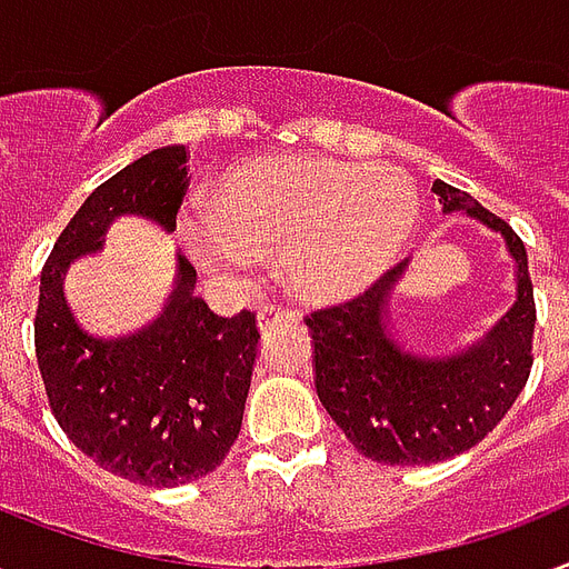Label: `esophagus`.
Instances as JSON below:
<instances>
[{
  "label": "esophagus",
  "mask_w": 569,
  "mask_h": 569,
  "mask_svg": "<svg viewBox=\"0 0 569 569\" xmlns=\"http://www.w3.org/2000/svg\"><path fill=\"white\" fill-rule=\"evenodd\" d=\"M299 315L297 311H288V308H261V315H258V326H261V332L272 329V326H281V323H297Z\"/></svg>",
  "instance_id": "34e87169"
}]
</instances>
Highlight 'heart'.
Segmentation results:
<instances>
[{
	"instance_id": "obj_1",
	"label": "heart",
	"mask_w": 569,
	"mask_h": 569,
	"mask_svg": "<svg viewBox=\"0 0 569 569\" xmlns=\"http://www.w3.org/2000/svg\"><path fill=\"white\" fill-rule=\"evenodd\" d=\"M207 213H180L174 237L198 270L240 279L279 252L290 290L308 302H347L407 252L421 196L398 166L335 157H272L231 166L204 196Z\"/></svg>"
}]
</instances>
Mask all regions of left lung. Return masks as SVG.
<instances>
[{
	"label": "left lung",
	"instance_id": "8db88e82",
	"mask_svg": "<svg viewBox=\"0 0 569 569\" xmlns=\"http://www.w3.org/2000/svg\"><path fill=\"white\" fill-rule=\"evenodd\" d=\"M442 213H466L505 237L517 263V302L481 341L430 353L407 341L391 293L409 258L362 297L306 317L315 338L317 398L353 448L377 463L427 466L469 451L508 416L531 373L535 290L526 246L469 192L436 180Z\"/></svg>",
	"mask_w": 569,
	"mask_h": 569
}]
</instances>
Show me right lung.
<instances>
[{
  "label": "right lung",
  "mask_w": 569,
  "mask_h": 569,
  "mask_svg": "<svg viewBox=\"0 0 569 569\" xmlns=\"http://www.w3.org/2000/svg\"><path fill=\"white\" fill-rule=\"evenodd\" d=\"M183 196V144L144 153L97 187L52 246L34 315V353L61 430L97 466L144 487L198 481L231 451L258 359L254 315H213L178 252L162 315L133 335H97L73 315L64 272L103 249L118 216L171 234Z\"/></svg>",
  "instance_id": "obj_1"
}]
</instances>
